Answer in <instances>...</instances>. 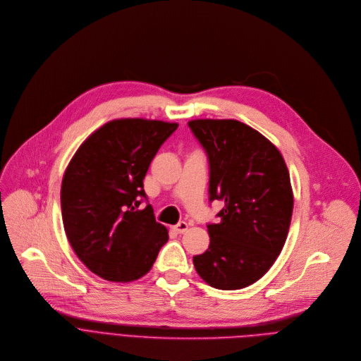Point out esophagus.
Listing matches in <instances>:
<instances>
[{
    "label": "esophagus",
    "mask_w": 361,
    "mask_h": 361,
    "mask_svg": "<svg viewBox=\"0 0 361 361\" xmlns=\"http://www.w3.org/2000/svg\"><path fill=\"white\" fill-rule=\"evenodd\" d=\"M188 228H189V225H188L186 222H179V224H178V225H175L172 229H173L176 233L182 235V233H185V232L188 231Z\"/></svg>",
    "instance_id": "obj_1"
}]
</instances>
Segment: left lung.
I'll list each match as a JSON object with an SVG mask.
<instances>
[{"label": "left lung", "mask_w": 361, "mask_h": 361, "mask_svg": "<svg viewBox=\"0 0 361 361\" xmlns=\"http://www.w3.org/2000/svg\"><path fill=\"white\" fill-rule=\"evenodd\" d=\"M209 162V202L224 200L219 224H207L209 249L193 256L212 287L238 290L257 281L289 232L293 192L283 157L270 140L235 119L188 123Z\"/></svg>", "instance_id": "obj_1"}]
</instances>
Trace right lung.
Listing matches in <instances>:
<instances>
[{
	"mask_svg": "<svg viewBox=\"0 0 361 361\" xmlns=\"http://www.w3.org/2000/svg\"><path fill=\"white\" fill-rule=\"evenodd\" d=\"M176 128L162 121H111L71 159L61 186L63 229L80 260L99 277H142L168 242V231L155 221L143 190V178ZM142 201L147 203L143 209Z\"/></svg>",
	"mask_w": 361,
	"mask_h": 361,
	"instance_id": "1",
	"label": "right lung"
}]
</instances>
